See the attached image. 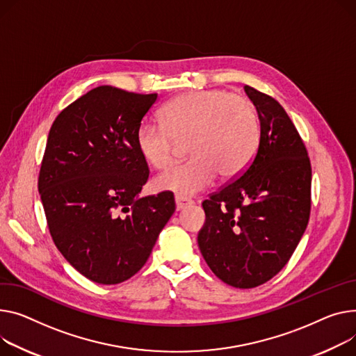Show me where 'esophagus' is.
I'll return each mask as SVG.
<instances>
[{
  "instance_id": "esophagus-1",
  "label": "esophagus",
  "mask_w": 356,
  "mask_h": 356,
  "mask_svg": "<svg viewBox=\"0 0 356 356\" xmlns=\"http://www.w3.org/2000/svg\"><path fill=\"white\" fill-rule=\"evenodd\" d=\"M175 200H176V210H183V209L192 206L195 203L193 200L187 199V197H183V196H176Z\"/></svg>"
}]
</instances>
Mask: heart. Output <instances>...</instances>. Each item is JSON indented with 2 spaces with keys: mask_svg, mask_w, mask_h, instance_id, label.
I'll list each match as a JSON object with an SVG mask.
<instances>
[{
  "mask_svg": "<svg viewBox=\"0 0 356 356\" xmlns=\"http://www.w3.org/2000/svg\"><path fill=\"white\" fill-rule=\"evenodd\" d=\"M160 122L143 120L136 130V146L154 169L173 163L177 141L187 140L192 157L160 175L159 191L193 196L215 183L218 175L232 179L253 159L260 140L256 106L227 90H197L175 97L160 111Z\"/></svg>",
  "mask_w": 356,
  "mask_h": 356,
  "instance_id": "heart-1",
  "label": "heart"
}]
</instances>
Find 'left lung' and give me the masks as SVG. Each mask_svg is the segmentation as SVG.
I'll list each match as a JSON object with an SVG mask.
<instances>
[{
    "label": "left lung",
    "instance_id": "1",
    "mask_svg": "<svg viewBox=\"0 0 356 356\" xmlns=\"http://www.w3.org/2000/svg\"><path fill=\"white\" fill-rule=\"evenodd\" d=\"M260 120L249 168L202 203L206 222L197 243L220 280L256 288L288 264L311 213L312 169L303 141L273 97L245 86Z\"/></svg>",
    "mask_w": 356,
    "mask_h": 356
}]
</instances>
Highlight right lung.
<instances>
[{"label":"right lung","mask_w":356,"mask_h":356,"mask_svg":"<svg viewBox=\"0 0 356 356\" xmlns=\"http://www.w3.org/2000/svg\"><path fill=\"white\" fill-rule=\"evenodd\" d=\"M157 94L100 86L54 120L38 192L51 238L67 262L100 285L136 275L176 210L172 192L138 197L149 168L136 130Z\"/></svg>","instance_id":"right-lung-1"}]
</instances>
